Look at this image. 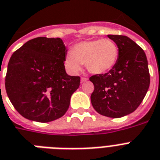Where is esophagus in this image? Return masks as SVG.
Here are the masks:
<instances>
[{"mask_svg":"<svg viewBox=\"0 0 160 160\" xmlns=\"http://www.w3.org/2000/svg\"><path fill=\"white\" fill-rule=\"evenodd\" d=\"M87 80H88V79H87V78H84V77H82V78H81V79H80V82H81V83L86 82Z\"/></svg>","mask_w":160,"mask_h":160,"instance_id":"obj_1","label":"esophagus"}]
</instances>
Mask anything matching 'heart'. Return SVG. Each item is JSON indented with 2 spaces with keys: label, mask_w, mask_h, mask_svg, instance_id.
Returning <instances> with one entry per match:
<instances>
[{
  "label": "heart",
  "mask_w": 160,
  "mask_h": 160,
  "mask_svg": "<svg viewBox=\"0 0 160 160\" xmlns=\"http://www.w3.org/2000/svg\"><path fill=\"white\" fill-rule=\"evenodd\" d=\"M118 59L116 43L108 38L82 41L76 43L72 51L68 52L65 62L71 73L76 74L85 63L87 70L100 75L111 71Z\"/></svg>",
  "instance_id": "obj_1"
}]
</instances>
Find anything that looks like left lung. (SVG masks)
Masks as SVG:
<instances>
[{"label":"left lung","instance_id":"1","mask_svg":"<svg viewBox=\"0 0 160 160\" xmlns=\"http://www.w3.org/2000/svg\"><path fill=\"white\" fill-rule=\"evenodd\" d=\"M108 37L118 46V62L108 73L89 78L94 85L90 98L97 112L118 118L141 104L150 87V73L145 52L133 40L123 35Z\"/></svg>","mask_w":160,"mask_h":160}]
</instances>
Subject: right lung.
<instances>
[{
	"instance_id": "obj_1",
	"label": "right lung",
	"mask_w": 160,
	"mask_h": 160,
	"mask_svg": "<svg viewBox=\"0 0 160 160\" xmlns=\"http://www.w3.org/2000/svg\"><path fill=\"white\" fill-rule=\"evenodd\" d=\"M67 49L62 38L38 37L13 53L7 67L6 90L13 106L28 120L48 122L62 118L80 78L69 76Z\"/></svg>"
}]
</instances>
